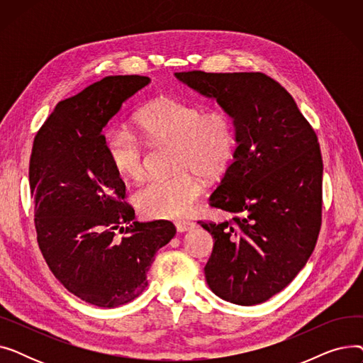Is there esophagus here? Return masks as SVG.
<instances>
[{
    "instance_id": "1",
    "label": "esophagus",
    "mask_w": 363,
    "mask_h": 363,
    "mask_svg": "<svg viewBox=\"0 0 363 363\" xmlns=\"http://www.w3.org/2000/svg\"><path fill=\"white\" fill-rule=\"evenodd\" d=\"M175 226H177L178 233H186V231L194 230L196 222H193V220H177Z\"/></svg>"
}]
</instances>
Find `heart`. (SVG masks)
Returning <instances> with one entry per match:
<instances>
[{"label": "heart", "mask_w": 363, "mask_h": 363, "mask_svg": "<svg viewBox=\"0 0 363 363\" xmlns=\"http://www.w3.org/2000/svg\"><path fill=\"white\" fill-rule=\"evenodd\" d=\"M138 125L150 140L175 144L174 169L178 172L147 179L133 194V203L148 218H181L203 193L198 175L218 178L231 163L237 147L234 118L220 108L203 113L199 104L164 97L140 111ZM106 151L121 177L138 179L143 175V143L129 130H108Z\"/></svg>", "instance_id": "heart-1"}]
</instances>
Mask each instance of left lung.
Masks as SVG:
<instances>
[{"mask_svg": "<svg viewBox=\"0 0 363 363\" xmlns=\"http://www.w3.org/2000/svg\"><path fill=\"white\" fill-rule=\"evenodd\" d=\"M175 76L215 99L237 128L234 162L208 203L240 216L199 222L215 238L206 281L226 301L263 303L287 287L316 245L323 170L318 137L289 91L264 73Z\"/></svg>", "mask_w": 363, "mask_h": 363, "instance_id": "obj_1", "label": "left lung"}]
</instances>
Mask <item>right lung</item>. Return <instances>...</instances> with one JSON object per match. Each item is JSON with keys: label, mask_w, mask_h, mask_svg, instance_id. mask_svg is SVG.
Segmentation results:
<instances>
[{"label": "right lung", "mask_w": 363, "mask_h": 363, "mask_svg": "<svg viewBox=\"0 0 363 363\" xmlns=\"http://www.w3.org/2000/svg\"><path fill=\"white\" fill-rule=\"evenodd\" d=\"M148 84L147 76H107L57 104L33 140L29 185L41 253L70 293L99 308L138 297L155 255L177 234L169 220H133L106 151L103 128Z\"/></svg>", "instance_id": "obj_1"}]
</instances>
